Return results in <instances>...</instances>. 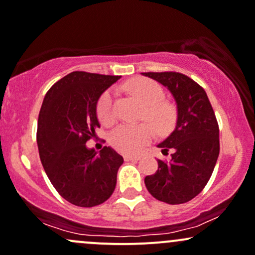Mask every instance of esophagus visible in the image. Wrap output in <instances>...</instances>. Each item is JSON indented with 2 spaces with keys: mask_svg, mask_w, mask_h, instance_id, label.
Masks as SVG:
<instances>
[{
  "mask_svg": "<svg viewBox=\"0 0 255 255\" xmlns=\"http://www.w3.org/2000/svg\"><path fill=\"white\" fill-rule=\"evenodd\" d=\"M125 161H139L141 159V156L139 155H125Z\"/></svg>",
  "mask_w": 255,
  "mask_h": 255,
  "instance_id": "34e87169",
  "label": "esophagus"
}]
</instances>
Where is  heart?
Segmentation results:
<instances>
[{
  "label": "heart",
  "mask_w": 255,
  "mask_h": 255,
  "mask_svg": "<svg viewBox=\"0 0 255 255\" xmlns=\"http://www.w3.org/2000/svg\"><path fill=\"white\" fill-rule=\"evenodd\" d=\"M126 89L145 105L143 119L149 123L121 125L111 133L110 140L114 148L121 152L138 154L154 138V128L160 135H167L172 132L178 120V111L175 104L165 100V92L155 80L141 77L133 78L126 83ZM114 98L115 92L109 89L98 101V116L105 125H112L116 120Z\"/></svg>",
  "instance_id": "1"
}]
</instances>
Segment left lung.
I'll use <instances>...</instances> for the list:
<instances>
[{"label": "left lung", "mask_w": 255, "mask_h": 255, "mask_svg": "<svg viewBox=\"0 0 255 255\" xmlns=\"http://www.w3.org/2000/svg\"><path fill=\"white\" fill-rule=\"evenodd\" d=\"M143 76L167 88L178 111L176 128L159 148L172 151L170 160H157V171L146 176V189L157 200L183 204L204 189L220 152L219 125L205 90L177 72H148Z\"/></svg>", "instance_id": "obj_1"}]
</instances>
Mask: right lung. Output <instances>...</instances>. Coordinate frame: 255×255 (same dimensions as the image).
<instances>
[{"label": "right lung", "mask_w": 255, "mask_h": 255, "mask_svg": "<svg viewBox=\"0 0 255 255\" xmlns=\"http://www.w3.org/2000/svg\"><path fill=\"white\" fill-rule=\"evenodd\" d=\"M120 76L72 72L50 88L37 120L40 160L50 182L71 204L92 208L115 191L123 157L110 146L100 152L87 141L100 128L96 104Z\"/></svg>", "instance_id": "1"}]
</instances>
